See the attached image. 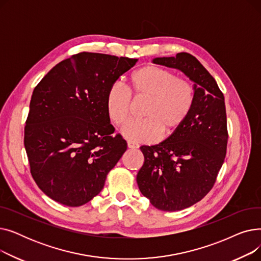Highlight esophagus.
Returning a JSON list of instances; mask_svg holds the SVG:
<instances>
[{
    "label": "esophagus",
    "instance_id": "esophagus-1",
    "mask_svg": "<svg viewBox=\"0 0 261 261\" xmlns=\"http://www.w3.org/2000/svg\"><path fill=\"white\" fill-rule=\"evenodd\" d=\"M128 147H129L130 149H138V148L140 147V145H139L138 143H134V142L129 141V142H128Z\"/></svg>",
    "mask_w": 261,
    "mask_h": 261
}]
</instances>
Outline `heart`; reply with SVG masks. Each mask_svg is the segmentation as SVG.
<instances>
[{"label":"heart","mask_w":261,"mask_h":261,"mask_svg":"<svg viewBox=\"0 0 261 261\" xmlns=\"http://www.w3.org/2000/svg\"><path fill=\"white\" fill-rule=\"evenodd\" d=\"M136 100H146L143 120L129 123L122 134L130 141L151 143L179 130L190 115L196 100L194 85L168 68L146 65L134 71L128 81ZM107 115L113 125L123 127L130 119L131 97L118 86H111L105 98Z\"/></svg>","instance_id":"b5f03b06"}]
</instances>
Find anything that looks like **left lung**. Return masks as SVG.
<instances>
[{"label": "left lung", "mask_w": 261, "mask_h": 261, "mask_svg": "<svg viewBox=\"0 0 261 261\" xmlns=\"http://www.w3.org/2000/svg\"><path fill=\"white\" fill-rule=\"evenodd\" d=\"M153 63L177 68L195 82L196 100L187 120L159 145L141 147L145 161L136 176L154 207L175 212L202 200L216 182L228 140L225 102L214 77L193 55L179 53Z\"/></svg>", "instance_id": "obj_1"}]
</instances>
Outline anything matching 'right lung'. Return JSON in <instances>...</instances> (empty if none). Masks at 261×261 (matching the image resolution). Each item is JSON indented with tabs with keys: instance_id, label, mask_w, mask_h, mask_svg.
I'll list each match as a JSON object with an SVG mask.
<instances>
[{
	"instance_id": "1",
	"label": "right lung",
	"mask_w": 261,
	"mask_h": 261,
	"mask_svg": "<svg viewBox=\"0 0 261 261\" xmlns=\"http://www.w3.org/2000/svg\"><path fill=\"white\" fill-rule=\"evenodd\" d=\"M136 61L82 51L55 65L35 88L24 146L36 184L54 201L88 203L125 153L127 142L111 135L105 98Z\"/></svg>"
}]
</instances>
